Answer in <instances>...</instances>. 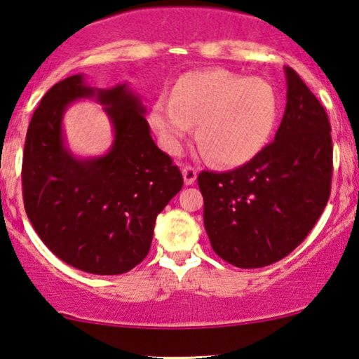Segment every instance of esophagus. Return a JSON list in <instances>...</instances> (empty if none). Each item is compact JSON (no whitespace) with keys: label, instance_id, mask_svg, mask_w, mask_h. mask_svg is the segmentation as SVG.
I'll return each instance as SVG.
<instances>
[{"label":"esophagus","instance_id":"1","mask_svg":"<svg viewBox=\"0 0 359 359\" xmlns=\"http://www.w3.org/2000/svg\"><path fill=\"white\" fill-rule=\"evenodd\" d=\"M182 175H184L185 185H191L196 180V169L191 168V165H185V168L182 169Z\"/></svg>","mask_w":359,"mask_h":359}]
</instances>
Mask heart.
Returning a JSON list of instances; mask_svg holds the SVG:
<instances>
[{"mask_svg": "<svg viewBox=\"0 0 359 359\" xmlns=\"http://www.w3.org/2000/svg\"><path fill=\"white\" fill-rule=\"evenodd\" d=\"M278 117V95L269 81L226 69L191 72L179 78L169 97L156 99L151 125L165 149L177 151L196 123L195 136L216 164L241 165L269 143Z\"/></svg>", "mask_w": 359, "mask_h": 359, "instance_id": "1", "label": "heart"}]
</instances>
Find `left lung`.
I'll return each mask as SVG.
<instances>
[{
  "label": "left lung",
  "mask_w": 359,
  "mask_h": 359,
  "mask_svg": "<svg viewBox=\"0 0 359 359\" xmlns=\"http://www.w3.org/2000/svg\"><path fill=\"white\" fill-rule=\"evenodd\" d=\"M286 109L275 141L229 172L198 174L211 247L239 269H260L291 254L330 196L332 136L325 109L286 67Z\"/></svg>",
  "instance_id": "8db88e82"
}]
</instances>
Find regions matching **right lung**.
Masks as SVG:
<instances>
[{"label": "right lung", "mask_w": 359, "mask_h": 359, "mask_svg": "<svg viewBox=\"0 0 359 359\" xmlns=\"http://www.w3.org/2000/svg\"><path fill=\"white\" fill-rule=\"evenodd\" d=\"M95 97L114 127L107 155L78 160L64 146L61 120L73 100ZM184 179L151 138L144 107L127 84L94 89L83 74L60 81L30 118L22 158V198L43 244L65 264L93 275H122L144 260L156 216Z\"/></svg>", "instance_id": "1"}]
</instances>
